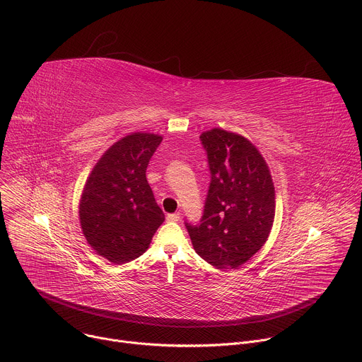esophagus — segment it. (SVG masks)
Here are the masks:
<instances>
[{
    "label": "esophagus",
    "mask_w": 362,
    "mask_h": 362,
    "mask_svg": "<svg viewBox=\"0 0 362 362\" xmlns=\"http://www.w3.org/2000/svg\"><path fill=\"white\" fill-rule=\"evenodd\" d=\"M168 221L169 222H179L180 221V215L179 214H170V215H168Z\"/></svg>",
    "instance_id": "esophagus-1"
}]
</instances>
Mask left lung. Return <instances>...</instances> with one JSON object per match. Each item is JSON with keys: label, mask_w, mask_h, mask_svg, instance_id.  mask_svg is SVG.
<instances>
[{"label": "left lung", "mask_w": 362, "mask_h": 362, "mask_svg": "<svg viewBox=\"0 0 362 362\" xmlns=\"http://www.w3.org/2000/svg\"><path fill=\"white\" fill-rule=\"evenodd\" d=\"M212 175L197 226L186 223L196 253L219 269H236L269 238L275 187L269 168L246 137L212 129L200 134Z\"/></svg>", "instance_id": "8db88e82"}]
</instances>
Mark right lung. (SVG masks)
Masks as SVG:
<instances>
[{
    "label": "right lung",
    "mask_w": 362,
    "mask_h": 362,
    "mask_svg": "<svg viewBox=\"0 0 362 362\" xmlns=\"http://www.w3.org/2000/svg\"><path fill=\"white\" fill-rule=\"evenodd\" d=\"M160 134L136 132L110 146L88 175L78 204L80 226L93 250L112 264L143 255L165 215L146 169Z\"/></svg>",
    "instance_id": "right-lung-1"
}]
</instances>
